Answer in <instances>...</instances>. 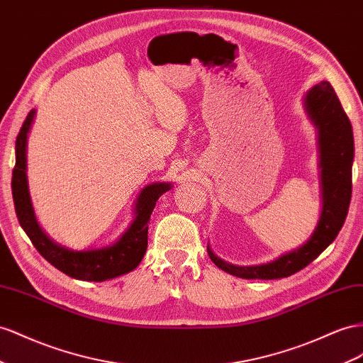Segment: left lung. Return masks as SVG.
<instances>
[{"label":"left lung","instance_id":"1","mask_svg":"<svg viewBox=\"0 0 363 363\" xmlns=\"http://www.w3.org/2000/svg\"><path fill=\"white\" fill-rule=\"evenodd\" d=\"M306 108L319 130L322 206L318 228L299 249L282 255L262 266L240 267L215 257L209 258L221 270L244 279H279L302 270L335 241L347 218L351 201V168L354 159V139L347 113L342 108L330 82L322 81L306 96Z\"/></svg>","mask_w":363,"mask_h":363}]
</instances>
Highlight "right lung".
<instances>
[{
	"instance_id": "right-lung-1",
	"label": "right lung",
	"mask_w": 363,
	"mask_h": 363,
	"mask_svg": "<svg viewBox=\"0 0 363 363\" xmlns=\"http://www.w3.org/2000/svg\"><path fill=\"white\" fill-rule=\"evenodd\" d=\"M35 117V110L27 114L16 137V163L12 172V195L19 224L43 257L65 275L81 281H106L125 275L139 266L148 246V223L160 195L171 189L169 183H152L142 189L135 203V218L121 240L110 247L73 252L57 246L38 226L26 174L27 134Z\"/></svg>"
}]
</instances>
